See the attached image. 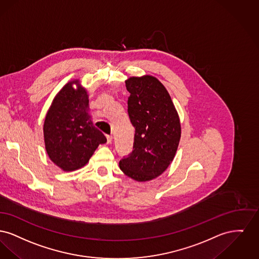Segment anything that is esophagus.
<instances>
[{
	"label": "esophagus",
	"instance_id": "esophagus-1",
	"mask_svg": "<svg viewBox=\"0 0 259 259\" xmlns=\"http://www.w3.org/2000/svg\"><path fill=\"white\" fill-rule=\"evenodd\" d=\"M106 137H107V142L111 143V142H112V139H113V136H111V135H107Z\"/></svg>",
	"mask_w": 259,
	"mask_h": 259
}]
</instances>
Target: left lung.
<instances>
[{
    "mask_svg": "<svg viewBox=\"0 0 259 259\" xmlns=\"http://www.w3.org/2000/svg\"><path fill=\"white\" fill-rule=\"evenodd\" d=\"M125 87L131 94L127 113L136 134L133 152L119 164L127 177L148 181L161 176L172 162L180 140V122L167 91L155 77H132Z\"/></svg>",
    "mask_w": 259,
    "mask_h": 259,
    "instance_id": "8db88e82",
    "label": "left lung"
}]
</instances>
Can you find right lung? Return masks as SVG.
<instances>
[{
    "instance_id": "1",
    "label": "right lung",
    "mask_w": 259,
    "mask_h": 259,
    "mask_svg": "<svg viewBox=\"0 0 259 259\" xmlns=\"http://www.w3.org/2000/svg\"><path fill=\"white\" fill-rule=\"evenodd\" d=\"M75 83L77 89L72 84ZM89 96L78 80L69 82L55 96L44 123L50 159L65 171L81 168L99 144L107 141L87 113Z\"/></svg>"
}]
</instances>
